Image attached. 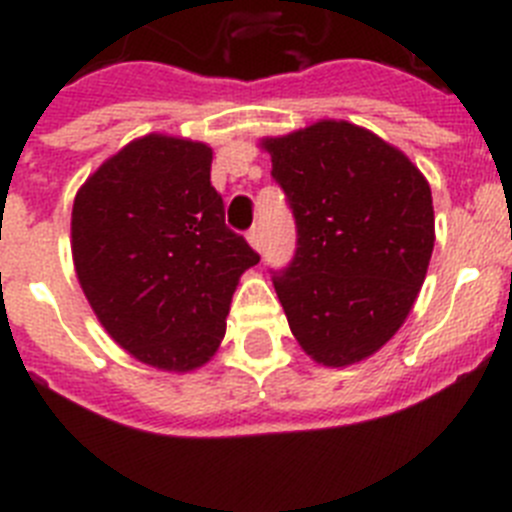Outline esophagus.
<instances>
[{
	"instance_id": "obj_1",
	"label": "esophagus",
	"mask_w": 512,
	"mask_h": 512,
	"mask_svg": "<svg viewBox=\"0 0 512 512\" xmlns=\"http://www.w3.org/2000/svg\"><path fill=\"white\" fill-rule=\"evenodd\" d=\"M246 238H248V243H251V248L261 251V243H264V241H261V228H256V225H253V228L248 230Z\"/></svg>"
}]
</instances>
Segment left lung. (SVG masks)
<instances>
[{"label":"left lung","instance_id":"1","mask_svg":"<svg viewBox=\"0 0 512 512\" xmlns=\"http://www.w3.org/2000/svg\"><path fill=\"white\" fill-rule=\"evenodd\" d=\"M295 212L297 251L274 289L323 366L359 364L413 310L436 241L431 184L400 148L346 120L264 138Z\"/></svg>","mask_w":512,"mask_h":512}]
</instances>
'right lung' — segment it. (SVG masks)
<instances>
[{
  "label": "right lung",
  "mask_w": 512,
  "mask_h": 512,
  "mask_svg": "<svg viewBox=\"0 0 512 512\" xmlns=\"http://www.w3.org/2000/svg\"><path fill=\"white\" fill-rule=\"evenodd\" d=\"M212 148L151 133L81 184L71 210L76 277L102 328L133 359L194 372L225 336L230 300L259 253L225 225Z\"/></svg>",
  "instance_id": "1"
}]
</instances>
